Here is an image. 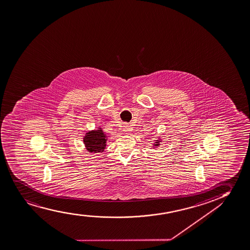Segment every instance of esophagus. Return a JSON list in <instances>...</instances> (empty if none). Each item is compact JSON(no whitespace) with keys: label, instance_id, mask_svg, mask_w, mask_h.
I'll list each match as a JSON object with an SVG mask.
<instances>
[{"label":"esophagus","instance_id":"1","mask_svg":"<svg viewBox=\"0 0 250 250\" xmlns=\"http://www.w3.org/2000/svg\"><path fill=\"white\" fill-rule=\"evenodd\" d=\"M129 125H125V126H124V131H125V132H129Z\"/></svg>","mask_w":250,"mask_h":250}]
</instances>
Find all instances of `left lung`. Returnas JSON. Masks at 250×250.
I'll return each instance as SVG.
<instances>
[{
	"label": "left lung",
	"instance_id": "left-lung-1",
	"mask_svg": "<svg viewBox=\"0 0 250 250\" xmlns=\"http://www.w3.org/2000/svg\"><path fill=\"white\" fill-rule=\"evenodd\" d=\"M155 145L157 146V145H158V144H155Z\"/></svg>",
	"mask_w": 250,
	"mask_h": 250
}]
</instances>
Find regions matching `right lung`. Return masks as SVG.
<instances>
[{"label":"right lung","mask_w":250,"mask_h":250,"mask_svg":"<svg viewBox=\"0 0 250 250\" xmlns=\"http://www.w3.org/2000/svg\"><path fill=\"white\" fill-rule=\"evenodd\" d=\"M107 136H105L104 133L103 132L102 129L90 131L86 133V136L84 137V144L86 146L87 151L91 152H100L104 151L106 146V141Z\"/></svg>","instance_id":"right-lung-1"}]
</instances>
